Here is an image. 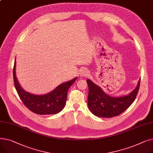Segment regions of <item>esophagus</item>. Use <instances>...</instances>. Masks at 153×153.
Returning a JSON list of instances; mask_svg holds the SVG:
<instances>
[{
    "mask_svg": "<svg viewBox=\"0 0 153 153\" xmlns=\"http://www.w3.org/2000/svg\"><path fill=\"white\" fill-rule=\"evenodd\" d=\"M81 74L82 76H89V72L84 69V70H82V71H81Z\"/></svg>",
    "mask_w": 153,
    "mask_h": 153,
    "instance_id": "1",
    "label": "esophagus"
}]
</instances>
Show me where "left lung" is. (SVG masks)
Listing matches in <instances>:
<instances>
[{
	"mask_svg": "<svg viewBox=\"0 0 153 153\" xmlns=\"http://www.w3.org/2000/svg\"><path fill=\"white\" fill-rule=\"evenodd\" d=\"M89 87L88 106L92 113L97 117L111 118L122 114L135 100L138 94L140 79L136 89L124 97H112L107 95L100 87L87 79Z\"/></svg>",
	"mask_w": 153,
	"mask_h": 153,
	"instance_id": "left-lung-1",
	"label": "left lung"
}]
</instances>
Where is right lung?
Wrapping results in <instances>:
<instances>
[{
	"label": "right lung",
	"instance_id": "1",
	"mask_svg": "<svg viewBox=\"0 0 153 153\" xmlns=\"http://www.w3.org/2000/svg\"><path fill=\"white\" fill-rule=\"evenodd\" d=\"M15 59L13 69L14 85L20 99L30 111L38 115L56 114L65 105L69 88L73 84L77 78L62 83L52 92L43 95L31 94L22 89L15 75Z\"/></svg>",
	"mask_w": 153,
	"mask_h": 153
}]
</instances>
